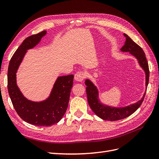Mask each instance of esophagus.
<instances>
[{"mask_svg":"<svg viewBox=\"0 0 159 159\" xmlns=\"http://www.w3.org/2000/svg\"><path fill=\"white\" fill-rule=\"evenodd\" d=\"M85 78V74L83 71L76 72L74 75V78L78 81H82Z\"/></svg>","mask_w":159,"mask_h":159,"instance_id":"obj_1","label":"esophagus"}]
</instances>
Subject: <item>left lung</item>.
I'll use <instances>...</instances> for the list:
<instances>
[{"mask_svg": "<svg viewBox=\"0 0 159 159\" xmlns=\"http://www.w3.org/2000/svg\"><path fill=\"white\" fill-rule=\"evenodd\" d=\"M123 35L126 38V40L124 46L121 48V50L122 52H129L137 59L139 64L145 72L147 87L148 84L149 69L145 52L140 46L132 40L131 38H129L125 34H124ZM85 84L87 85L86 93H87L88 103L91 109L99 117L106 121H117V120L125 119L130 116L141 106L145 95V93L141 100H139L136 103L128 105L127 107H110L105 105L99 102L98 99V90L96 86H95L89 80H86Z\"/></svg>", "mask_w": 159, "mask_h": 159, "instance_id": "1", "label": "left lung"}]
</instances>
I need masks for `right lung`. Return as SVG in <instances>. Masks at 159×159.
Instances as JSON below:
<instances>
[{"mask_svg": "<svg viewBox=\"0 0 159 159\" xmlns=\"http://www.w3.org/2000/svg\"><path fill=\"white\" fill-rule=\"evenodd\" d=\"M46 31L26 38L14 52L8 68V91L13 106L20 118L36 126H51L63 117L68 106L74 75L57 78L47 99L34 102L22 95L16 84V73L27 50L33 48L45 36Z\"/></svg>", "mask_w": 159, "mask_h": 159, "instance_id": "obj_1", "label": "right lung"}]
</instances>
